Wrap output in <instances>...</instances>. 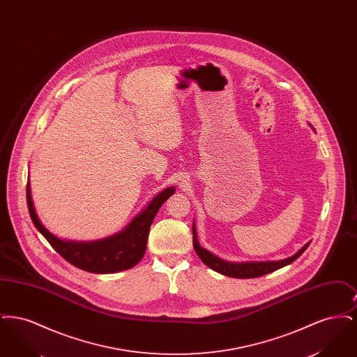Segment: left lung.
I'll use <instances>...</instances> for the list:
<instances>
[{
    "label": "left lung",
    "mask_w": 357,
    "mask_h": 357,
    "mask_svg": "<svg viewBox=\"0 0 357 357\" xmlns=\"http://www.w3.org/2000/svg\"><path fill=\"white\" fill-rule=\"evenodd\" d=\"M310 242H307L304 245L297 253L281 261H266V262H227L223 261L221 258H218L217 255L210 253L208 250L204 249L197 237V229L195 225H192V245L194 249L197 252L198 257L202 259L204 265H207L210 269L215 271V272L221 273L223 275H229L233 278H255V277H261L265 275L268 273L274 272L280 268H284L289 264H291L293 261H296L300 255H303L306 250V248L309 246Z\"/></svg>",
    "instance_id": "obj_1"
}]
</instances>
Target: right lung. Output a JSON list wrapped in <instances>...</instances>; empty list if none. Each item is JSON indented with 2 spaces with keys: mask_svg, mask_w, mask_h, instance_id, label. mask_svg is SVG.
<instances>
[{
  "mask_svg": "<svg viewBox=\"0 0 357 357\" xmlns=\"http://www.w3.org/2000/svg\"><path fill=\"white\" fill-rule=\"evenodd\" d=\"M174 192V187L163 190L139 215H136L130 222V225L124 230L115 236L92 242L63 241L48 231L36 214L29 181L26 185V204L36 229L45 237L59 255L82 271L105 274L131 269L143 258L153 218L160 206Z\"/></svg>",
  "mask_w": 357,
  "mask_h": 357,
  "instance_id": "1",
  "label": "right lung"
}]
</instances>
